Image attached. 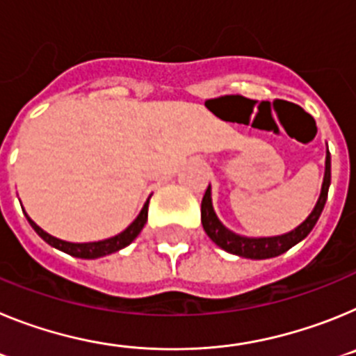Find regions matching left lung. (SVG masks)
<instances>
[{
    "label": "left lung",
    "mask_w": 356,
    "mask_h": 356,
    "mask_svg": "<svg viewBox=\"0 0 356 356\" xmlns=\"http://www.w3.org/2000/svg\"><path fill=\"white\" fill-rule=\"evenodd\" d=\"M330 180H332V162H330V151H326V165H325V180H323V187H321L319 200H317L316 207L310 212V216L301 222L298 228L292 232L278 237H242V235L229 232L219 219H217L216 212L212 207V196H210V185L207 188L203 201H201V222H203V229L207 232L212 242H216L217 246L221 250L228 251L232 254H238L244 259H253V260H264V259H273L278 254L285 253L296 246L298 242L303 241L312 228L316 226L317 219H319L321 212L325 209L326 197H328V188Z\"/></svg>",
    "instance_id": "1"
}]
</instances>
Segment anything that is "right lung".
Segmentation results:
<instances>
[{
  "label": "right lung",
  "instance_id": "add662e5",
  "mask_svg": "<svg viewBox=\"0 0 356 356\" xmlns=\"http://www.w3.org/2000/svg\"><path fill=\"white\" fill-rule=\"evenodd\" d=\"M147 205H149V200L144 203L143 210L137 216L134 222L128 226L124 232L121 234L114 235V237L105 238V241H97V242H67V241H60V238L53 237V235L46 234L40 226H37L35 222L31 221L28 213H24L28 219V222L31 225V228L35 229L37 235H39L42 241H46L49 246L56 248V250L64 251V253L71 254V257H76V259H87V260H92V259H99V257H105V254L110 253H115V251L122 250V248H127L131 241H134L137 235L140 234V229L144 228L147 221Z\"/></svg>",
  "mask_w": 356,
  "mask_h": 356
}]
</instances>
